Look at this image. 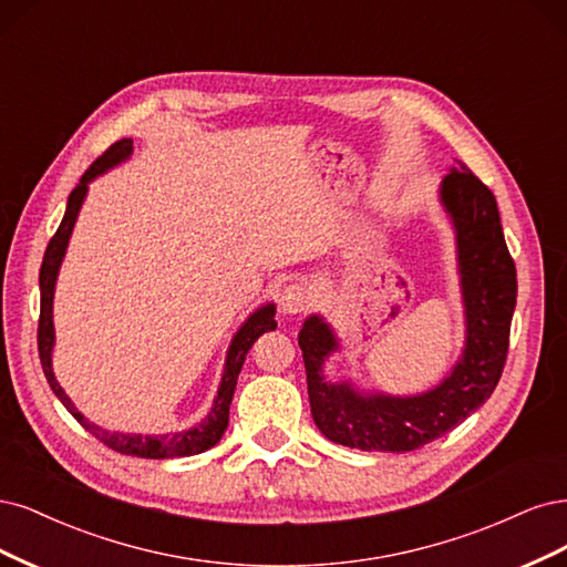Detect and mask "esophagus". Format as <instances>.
<instances>
[{"label":"esophagus","mask_w":567,"mask_h":567,"mask_svg":"<svg viewBox=\"0 0 567 567\" xmlns=\"http://www.w3.org/2000/svg\"><path fill=\"white\" fill-rule=\"evenodd\" d=\"M310 303H313V291H310L306 285L301 282H291L282 289L280 295V306L285 313L289 316H297V313H303V310L310 308Z\"/></svg>","instance_id":"obj_1"}]
</instances>
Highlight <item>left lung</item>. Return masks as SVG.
I'll use <instances>...</instances> for the list:
<instances>
[{"label":"left lung","mask_w":567,"mask_h":567,"mask_svg":"<svg viewBox=\"0 0 567 567\" xmlns=\"http://www.w3.org/2000/svg\"><path fill=\"white\" fill-rule=\"evenodd\" d=\"M441 203L456 233L466 346L450 377L419 395L360 393L349 381L322 374L324 358L339 349L332 327L310 316L301 332L310 414L332 443L364 452H412L433 443L476 412L495 391L508 353L516 308V264L504 243L497 199L460 162L441 184Z\"/></svg>","instance_id":"obj_1"}]
</instances>
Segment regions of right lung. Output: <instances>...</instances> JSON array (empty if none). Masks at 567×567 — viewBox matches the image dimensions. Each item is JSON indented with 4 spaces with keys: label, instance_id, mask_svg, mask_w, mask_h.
Masks as SVG:
<instances>
[{
    "label": "right lung",
    "instance_id": "obj_1",
    "mask_svg": "<svg viewBox=\"0 0 567 567\" xmlns=\"http://www.w3.org/2000/svg\"><path fill=\"white\" fill-rule=\"evenodd\" d=\"M134 151V141L132 138H122L117 143H113L91 167L84 172V176L80 178V184L75 186V190L70 193L68 197V207H65V216L56 230V235L49 240V247L44 251V261L40 268V327H38V349H40V360H42V370L44 377L49 381L51 391L56 393V398L65 405V410L78 419V422L91 433L96 435L103 445H107L115 452L130 454V456H141V460H172V456H190V454H199L209 447H214L228 426V412H230V400L235 393V383L237 377H240V370L245 364V358L251 349V343L257 341L264 332L276 330V306L268 303L261 306L259 310L245 320V324L237 330V334L233 337V343L226 355V368H224V377H221V386H218V393L214 398V405L209 410V414L199 422L197 426L188 429V431H178V433H164V435H138V433H111L96 424H91L89 419L78 412V408L72 405V400L65 395V391L61 389V383L53 377L51 370V351H53V289H56V278H59V268L61 261L65 257L68 249V240L72 235V228H75L78 214L82 209V203L86 197V188L91 181H94L99 174L113 169L115 164L124 162L126 157L132 155Z\"/></svg>",
    "mask_w": 567,
    "mask_h": 567
}]
</instances>
